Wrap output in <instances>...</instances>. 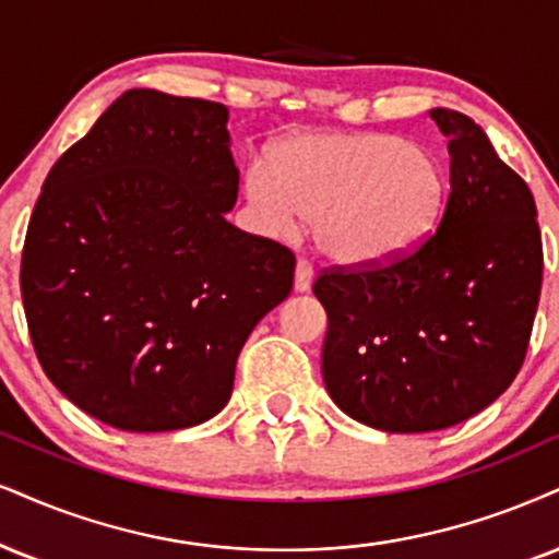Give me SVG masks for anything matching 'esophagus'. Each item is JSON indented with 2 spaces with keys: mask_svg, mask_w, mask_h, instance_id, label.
I'll return each mask as SVG.
<instances>
[{
  "mask_svg": "<svg viewBox=\"0 0 559 559\" xmlns=\"http://www.w3.org/2000/svg\"><path fill=\"white\" fill-rule=\"evenodd\" d=\"M313 285V266L306 259H298L295 264V293H308Z\"/></svg>",
  "mask_w": 559,
  "mask_h": 559,
  "instance_id": "34e87169",
  "label": "esophagus"
}]
</instances>
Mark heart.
Returning a JSON list of instances; mask_svg holds the SVG:
<instances>
[{
	"label": "heart",
	"mask_w": 559,
	"mask_h": 559,
	"mask_svg": "<svg viewBox=\"0 0 559 559\" xmlns=\"http://www.w3.org/2000/svg\"><path fill=\"white\" fill-rule=\"evenodd\" d=\"M243 191L274 236L313 219V243L347 266L402 257L436 225L443 174L432 155L389 134H306L285 142L274 165L251 160Z\"/></svg>",
	"instance_id": "b5f03b06"
}]
</instances>
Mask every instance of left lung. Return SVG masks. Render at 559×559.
Returning <instances> with one entry per match:
<instances>
[{
  "label": "left lung",
  "mask_w": 559,
  "mask_h": 559,
  "mask_svg": "<svg viewBox=\"0 0 559 559\" xmlns=\"http://www.w3.org/2000/svg\"><path fill=\"white\" fill-rule=\"evenodd\" d=\"M448 136L451 191L440 225L402 257L332 266L321 373L357 423L432 432L492 404L519 376L542 293V233L523 178L469 116L432 108Z\"/></svg>",
  "instance_id": "8db88e82"
}]
</instances>
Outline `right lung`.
<instances>
[{"label": "right lung", "instance_id": "add662e5", "mask_svg": "<svg viewBox=\"0 0 559 559\" xmlns=\"http://www.w3.org/2000/svg\"><path fill=\"white\" fill-rule=\"evenodd\" d=\"M225 123L223 103L127 90L53 163L31 215L33 349L69 402L119 430L215 417L248 334L293 290L290 248L225 219Z\"/></svg>", "mask_w": 559, "mask_h": 559}]
</instances>
